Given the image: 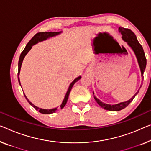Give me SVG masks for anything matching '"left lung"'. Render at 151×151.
<instances>
[{
    "mask_svg": "<svg viewBox=\"0 0 151 151\" xmlns=\"http://www.w3.org/2000/svg\"><path fill=\"white\" fill-rule=\"evenodd\" d=\"M119 32L122 35V39L124 40L127 43L128 45L129 46L130 48L132 49V51H134V53L136 55L137 61H138L139 67H140V72H141V75H142V80L143 79V74L145 70L146 66H147V59H146L145 54L144 52L143 48L142 47L141 45L139 43L138 39H137L136 36L135 34L132 32L131 30L127 28H124L123 27H119ZM142 85V82L141 83L140 87ZM140 88L138 89V91L136 93L134 94V96H132V98L129 99V100L125 101V102H120L119 104H105V103L101 102V101L96 97L95 96H93L94 99L97 102L98 104L101 107L103 108V109L105 110H107V111H121L123 109H125V107H127L130 102H132V100H134L137 94L138 93L139 91H140ZM93 94H94V92L93 91Z\"/></svg>",
    "mask_w": 151,
    "mask_h": 151,
    "instance_id": "8db88e82",
    "label": "left lung"
}]
</instances>
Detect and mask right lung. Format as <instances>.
<instances>
[{
    "label": "right lung",
    "instance_id": "right-lung-1",
    "mask_svg": "<svg viewBox=\"0 0 151 151\" xmlns=\"http://www.w3.org/2000/svg\"><path fill=\"white\" fill-rule=\"evenodd\" d=\"M62 32V31H60V32H39V33H37V34H36V35L32 38V39H31L30 41L28 42V44L26 45L25 49H24V51H22V53H21V55H20V56H19V62H18L17 78H18V81H19V83L20 85H21V83H20V80H19V73H20V70H21L22 62H23V60L24 59V58H25V56L27 55V53H28L29 51H30V49H32V46L35 45H36V44H37L38 42L43 41V40H45L47 39H49V38L55 37V36L60 35V34H61ZM81 76H78L77 78H76L73 81L70 83V84L69 87H68V91H67L66 95H65V96H64V100L62 101V104L60 106V108L61 109H63V108L65 106V105L66 104V102H67V101H68V96H69L70 92L71 89H72V87H73V86L74 85H75V83L76 82H77L78 80L81 79ZM24 96H25V98H26V99L27 100V101H28V102H29V104H30L31 106H33L34 108H35V109L37 110V111H38L39 112H40V113L45 114H52V113H53V112H55L56 111H58V107L54 108V109H40V108L36 106L35 105H34L31 102H30V100H29L27 98L26 96L25 95V93H24Z\"/></svg>",
    "mask_w": 151,
    "mask_h": 151
}]
</instances>
